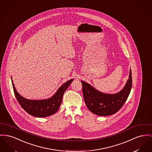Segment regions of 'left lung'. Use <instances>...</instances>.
I'll return each mask as SVG.
<instances>
[{
  "label": "left lung",
  "mask_w": 152,
  "mask_h": 152,
  "mask_svg": "<svg viewBox=\"0 0 152 152\" xmlns=\"http://www.w3.org/2000/svg\"><path fill=\"white\" fill-rule=\"evenodd\" d=\"M81 83L84 102L89 111L99 116H108L117 113L128 98L132 86V71L124 89L115 94H103L83 81Z\"/></svg>",
  "instance_id": "1"
}]
</instances>
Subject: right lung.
<instances>
[{"instance_id":"1","label":"right lung","mask_w":152,"mask_h":152,"mask_svg":"<svg viewBox=\"0 0 152 152\" xmlns=\"http://www.w3.org/2000/svg\"><path fill=\"white\" fill-rule=\"evenodd\" d=\"M73 79H71L64 84L51 98L41 100H28L20 96L15 88L12 80L15 96L18 103L28 114L36 117H46L56 113L61 104L65 91L68 88Z\"/></svg>"}]
</instances>
